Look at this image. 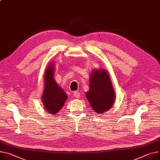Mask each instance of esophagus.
<instances>
[{"label": "esophagus", "mask_w": 160, "mask_h": 160, "mask_svg": "<svg viewBox=\"0 0 160 160\" xmlns=\"http://www.w3.org/2000/svg\"><path fill=\"white\" fill-rule=\"evenodd\" d=\"M73 97H75L76 98H80L81 93L79 92H75L74 93H73Z\"/></svg>", "instance_id": "34e87169"}]
</instances>
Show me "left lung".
Masks as SVG:
<instances>
[{
    "label": "left lung",
    "instance_id": "obj_1",
    "mask_svg": "<svg viewBox=\"0 0 160 160\" xmlns=\"http://www.w3.org/2000/svg\"><path fill=\"white\" fill-rule=\"evenodd\" d=\"M89 91L86 97L97 113L102 114L112 108L115 101V92L108 72L104 68L95 69L90 76Z\"/></svg>",
    "mask_w": 160,
    "mask_h": 160
}]
</instances>
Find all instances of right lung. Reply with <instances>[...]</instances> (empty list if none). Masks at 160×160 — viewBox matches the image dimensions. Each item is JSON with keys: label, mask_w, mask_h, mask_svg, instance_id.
Returning <instances> with one entry per match:
<instances>
[{"label": "right lung", "mask_w": 160, "mask_h": 160, "mask_svg": "<svg viewBox=\"0 0 160 160\" xmlns=\"http://www.w3.org/2000/svg\"><path fill=\"white\" fill-rule=\"evenodd\" d=\"M55 63H49L44 73V89L42 101L47 113L56 115L63 106L68 95L54 79Z\"/></svg>", "instance_id": "1"}]
</instances>
